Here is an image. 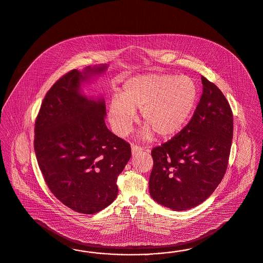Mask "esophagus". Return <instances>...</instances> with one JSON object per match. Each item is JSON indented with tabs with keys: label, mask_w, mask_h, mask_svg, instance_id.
<instances>
[{
	"label": "esophagus",
	"mask_w": 263,
	"mask_h": 263,
	"mask_svg": "<svg viewBox=\"0 0 263 263\" xmlns=\"http://www.w3.org/2000/svg\"><path fill=\"white\" fill-rule=\"evenodd\" d=\"M131 147H132V154L133 155H136V154H140V153L143 152V147H141L139 145H132Z\"/></svg>",
	"instance_id": "34e87169"
}]
</instances>
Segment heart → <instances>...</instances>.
Segmentation results:
<instances>
[{
    "label": "heart",
    "instance_id": "heart-1",
    "mask_svg": "<svg viewBox=\"0 0 263 263\" xmlns=\"http://www.w3.org/2000/svg\"><path fill=\"white\" fill-rule=\"evenodd\" d=\"M198 89L186 76L167 73L141 74L124 82L119 98L109 105V119L118 136L130 133L136 120L135 110L140 109L145 126L140 138L149 141L154 136L168 138L176 135L195 106Z\"/></svg>",
    "mask_w": 263,
    "mask_h": 263
}]
</instances>
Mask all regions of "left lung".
Segmentation results:
<instances>
[{
  "label": "left lung",
  "instance_id": "1",
  "mask_svg": "<svg viewBox=\"0 0 263 263\" xmlns=\"http://www.w3.org/2000/svg\"><path fill=\"white\" fill-rule=\"evenodd\" d=\"M203 92L191 121L170 141L152 151L149 194L174 211H185L209 198L228 165L233 115L216 84L201 77Z\"/></svg>",
  "mask_w": 263,
  "mask_h": 263
}]
</instances>
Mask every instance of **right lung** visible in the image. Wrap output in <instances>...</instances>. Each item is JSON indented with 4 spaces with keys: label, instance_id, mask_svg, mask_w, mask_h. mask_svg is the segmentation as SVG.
Masks as SVG:
<instances>
[{
    "label": "right lung",
    "instance_id": "obj_1",
    "mask_svg": "<svg viewBox=\"0 0 263 263\" xmlns=\"http://www.w3.org/2000/svg\"><path fill=\"white\" fill-rule=\"evenodd\" d=\"M108 65L72 70L47 91L35 123L34 148L55 197L81 214H95L118 196V175L131 147L106 126L103 98H88L81 85Z\"/></svg>",
    "mask_w": 263,
    "mask_h": 263
}]
</instances>
